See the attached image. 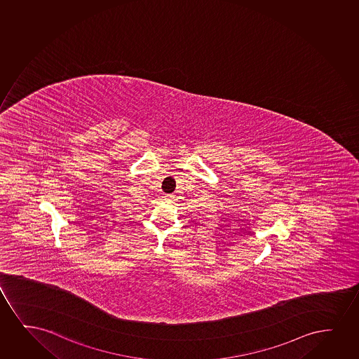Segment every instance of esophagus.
Here are the masks:
<instances>
[{
    "label": "esophagus",
    "instance_id": "34e87169",
    "mask_svg": "<svg viewBox=\"0 0 359 359\" xmlns=\"http://www.w3.org/2000/svg\"><path fill=\"white\" fill-rule=\"evenodd\" d=\"M173 198H175V196H173L172 194H166V196H163V200H165L166 203H171Z\"/></svg>",
    "mask_w": 359,
    "mask_h": 359
}]
</instances>
